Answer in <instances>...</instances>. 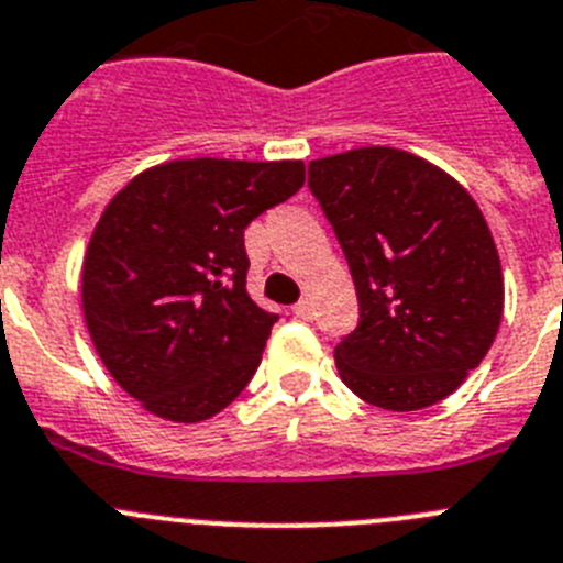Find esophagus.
<instances>
[{
	"label": "esophagus",
	"instance_id": "34e87169",
	"mask_svg": "<svg viewBox=\"0 0 563 563\" xmlns=\"http://www.w3.org/2000/svg\"><path fill=\"white\" fill-rule=\"evenodd\" d=\"M311 311H313V308H311V302H308V300H300L297 306H294V313H297L300 319H311Z\"/></svg>",
	"mask_w": 563,
	"mask_h": 563
}]
</instances>
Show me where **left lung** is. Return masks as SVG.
<instances>
[{
	"mask_svg": "<svg viewBox=\"0 0 563 563\" xmlns=\"http://www.w3.org/2000/svg\"><path fill=\"white\" fill-rule=\"evenodd\" d=\"M308 187L356 283L358 328L333 351L342 382L393 412L443 401L503 322V266L477 201L387 145L313 159Z\"/></svg>",
	"mask_w": 563,
	"mask_h": 563,
	"instance_id": "obj_1",
	"label": "left lung"
}]
</instances>
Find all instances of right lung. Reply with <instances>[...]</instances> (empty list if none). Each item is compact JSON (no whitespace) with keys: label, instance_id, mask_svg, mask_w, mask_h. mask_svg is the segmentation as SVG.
Here are the masks:
<instances>
[{"label":"right lung","instance_id":"right-lung-1","mask_svg":"<svg viewBox=\"0 0 563 563\" xmlns=\"http://www.w3.org/2000/svg\"><path fill=\"white\" fill-rule=\"evenodd\" d=\"M306 185L300 159H174L106 205L80 275L89 336L151 415L199 423L244 393L277 313L246 294L244 230Z\"/></svg>","mask_w":563,"mask_h":563}]
</instances>
